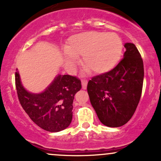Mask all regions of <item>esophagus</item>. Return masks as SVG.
Masks as SVG:
<instances>
[{
	"instance_id": "1",
	"label": "esophagus",
	"mask_w": 161,
	"mask_h": 161,
	"mask_svg": "<svg viewBox=\"0 0 161 161\" xmlns=\"http://www.w3.org/2000/svg\"><path fill=\"white\" fill-rule=\"evenodd\" d=\"M87 80L86 79H82V89H86V87H87Z\"/></svg>"
}]
</instances>
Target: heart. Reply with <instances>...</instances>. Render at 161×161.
I'll return each mask as SVG.
<instances>
[{
	"mask_svg": "<svg viewBox=\"0 0 161 161\" xmlns=\"http://www.w3.org/2000/svg\"><path fill=\"white\" fill-rule=\"evenodd\" d=\"M123 52V42L115 33L87 31L71 37L65 52L68 65L75 67L78 56L95 73L103 74L117 65Z\"/></svg>",
	"mask_w": 161,
	"mask_h": 161,
	"instance_id": "1",
	"label": "heart"
}]
</instances>
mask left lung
<instances>
[{"label": "left lung", "mask_w": 161, "mask_h": 161, "mask_svg": "<svg viewBox=\"0 0 161 161\" xmlns=\"http://www.w3.org/2000/svg\"><path fill=\"white\" fill-rule=\"evenodd\" d=\"M123 58L109 72L94 76L87 91L98 118L109 127L126 124L136 111L143 89V62L134 44L126 43Z\"/></svg>", "instance_id": "8db88e82"}]
</instances>
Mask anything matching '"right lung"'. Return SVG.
Returning a JSON list of instances; mask_svg holds the SVG:
<instances>
[{"mask_svg":"<svg viewBox=\"0 0 161 161\" xmlns=\"http://www.w3.org/2000/svg\"><path fill=\"white\" fill-rule=\"evenodd\" d=\"M15 86L24 110L42 129L59 132L70 125L74 96L82 88L80 79L75 76L58 75L44 92L31 93L23 87L16 71Z\"/></svg>","mask_w":161,"mask_h":161,"instance_id":"right-lung-1","label":"right lung"}]
</instances>
